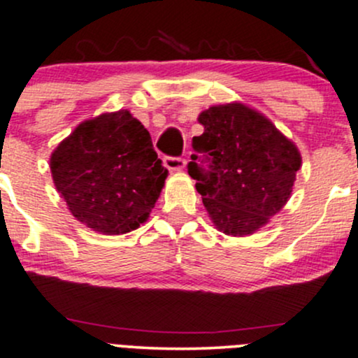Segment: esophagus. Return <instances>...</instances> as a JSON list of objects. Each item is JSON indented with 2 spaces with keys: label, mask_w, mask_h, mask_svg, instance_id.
Listing matches in <instances>:
<instances>
[{
  "label": "esophagus",
  "mask_w": 358,
  "mask_h": 358,
  "mask_svg": "<svg viewBox=\"0 0 358 358\" xmlns=\"http://www.w3.org/2000/svg\"><path fill=\"white\" fill-rule=\"evenodd\" d=\"M164 165L169 171H182V169L186 167V160L179 157H165Z\"/></svg>",
  "instance_id": "1"
}]
</instances>
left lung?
Returning <instances> with one entry per match:
<instances>
[{
	"label": "left lung",
	"instance_id": "left-lung-1",
	"mask_svg": "<svg viewBox=\"0 0 358 358\" xmlns=\"http://www.w3.org/2000/svg\"><path fill=\"white\" fill-rule=\"evenodd\" d=\"M187 172L213 226L229 236L253 234L289 200L301 157L275 125L243 103L210 106L198 117ZM206 163V166L203 164Z\"/></svg>",
	"mask_w": 358,
	"mask_h": 358
}]
</instances>
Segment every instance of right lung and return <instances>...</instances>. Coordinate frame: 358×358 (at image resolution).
Wrapping results in <instances>:
<instances>
[{
	"instance_id": "add662e5",
	"label": "right lung",
	"mask_w": 358,
	"mask_h": 358,
	"mask_svg": "<svg viewBox=\"0 0 358 358\" xmlns=\"http://www.w3.org/2000/svg\"><path fill=\"white\" fill-rule=\"evenodd\" d=\"M50 169L72 215L110 236L148 219L169 174L150 132L127 110L77 125L51 153Z\"/></svg>"
}]
</instances>
